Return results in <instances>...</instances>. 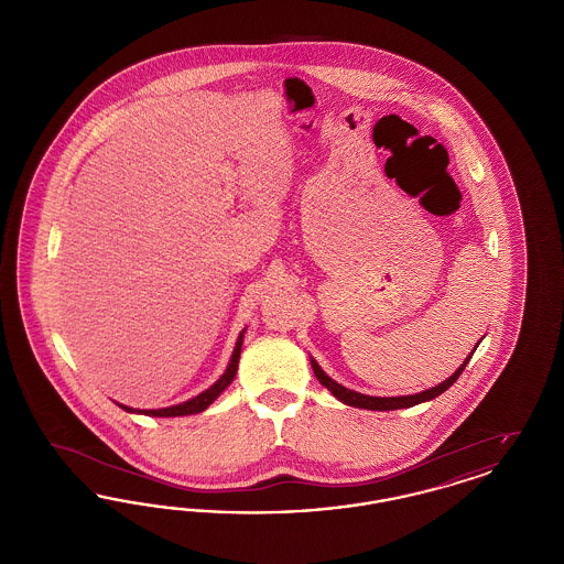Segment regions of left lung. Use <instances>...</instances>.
<instances>
[{
    "label": "left lung",
    "mask_w": 564,
    "mask_h": 564,
    "mask_svg": "<svg viewBox=\"0 0 564 564\" xmlns=\"http://www.w3.org/2000/svg\"><path fill=\"white\" fill-rule=\"evenodd\" d=\"M478 345H480V343H478ZM476 349H478V347H476ZM474 350H471V355H474ZM471 355L460 364V368L456 370L455 375L451 376V378H446L444 382H440L437 387L427 389V391H423V393H416V395H403V398H370V395L350 391V389H345L343 384H338L336 380H332L329 376L325 375L315 359H311V366H313V372H315L317 380L322 382L323 387H325L327 391H332L334 398H338L340 402L347 403V405L366 408V410H400V408H410V405H416V403L430 402L433 398L442 395L448 387H453V382H455L456 378L460 376V372L465 370V366L469 364Z\"/></svg>",
    "instance_id": "obj_1"
}]
</instances>
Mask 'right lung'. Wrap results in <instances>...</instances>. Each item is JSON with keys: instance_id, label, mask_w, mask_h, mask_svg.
Masks as SVG:
<instances>
[{"instance_id": "add662e5", "label": "right lung", "mask_w": 564, "mask_h": 564, "mask_svg": "<svg viewBox=\"0 0 564 564\" xmlns=\"http://www.w3.org/2000/svg\"><path fill=\"white\" fill-rule=\"evenodd\" d=\"M242 334L239 336V340H237V347H235V352H232V359H230V364H228V368H226V372L221 375V378L212 384L207 391H203L200 395H196V398H192L188 402L180 403V405H171V408H161V410H133V408H127V405H122L127 412H141V414H145V416H186V414H196V412H203L209 403L214 402L215 398L232 382V378L237 375V368H239V357H241V345H242Z\"/></svg>"}]
</instances>
